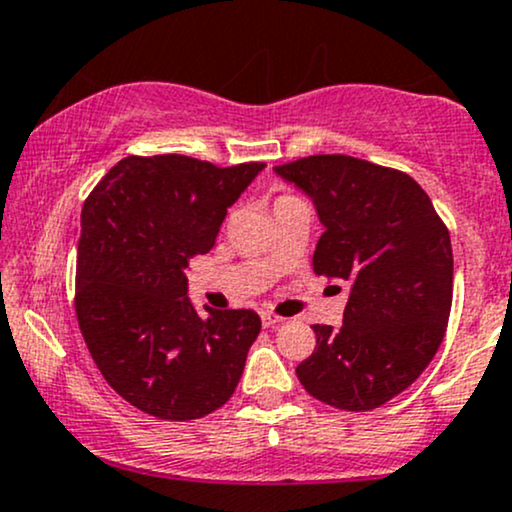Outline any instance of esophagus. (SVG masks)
<instances>
[{"label": "esophagus", "instance_id": "obj_1", "mask_svg": "<svg viewBox=\"0 0 512 512\" xmlns=\"http://www.w3.org/2000/svg\"><path fill=\"white\" fill-rule=\"evenodd\" d=\"M279 322H284V317L272 313V310H262V325L264 327H274V325H279Z\"/></svg>", "mask_w": 512, "mask_h": 512}]
</instances>
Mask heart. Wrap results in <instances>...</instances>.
Listing matches in <instances>:
<instances>
[{
	"label": "heart",
	"mask_w": 512,
	"mask_h": 512,
	"mask_svg": "<svg viewBox=\"0 0 512 512\" xmlns=\"http://www.w3.org/2000/svg\"><path fill=\"white\" fill-rule=\"evenodd\" d=\"M284 197H291V195H284Z\"/></svg>",
	"instance_id": "b5f03b06"
}]
</instances>
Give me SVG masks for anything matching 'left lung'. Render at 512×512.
<instances>
[{"instance_id":"1","label":"left lung","mask_w":512,"mask_h":512,"mask_svg":"<svg viewBox=\"0 0 512 512\" xmlns=\"http://www.w3.org/2000/svg\"><path fill=\"white\" fill-rule=\"evenodd\" d=\"M274 170L313 197L325 223L315 274L351 289L342 327L313 325L317 344L296 368L298 380L334 409L383 407L424 373L445 337L448 226L419 182L397 168L317 154Z\"/></svg>"}]
</instances>
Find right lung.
<instances>
[{"label":"right lung","instance_id":"add662e5","mask_svg":"<svg viewBox=\"0 0 512 512\" xmlns=\"http://www.w3.org/2000/svg\"><path fill=\"white\" fill-rule=\"evenodd\" d=\"M262 168L127 156L86 197L76 320L108 385L144 414L202 419L236 392L260 315L207 308L202 317L185 269L214 248L228 207Z\"/></svg>","mask_w":512,"mask_h":512}]
</instances>
